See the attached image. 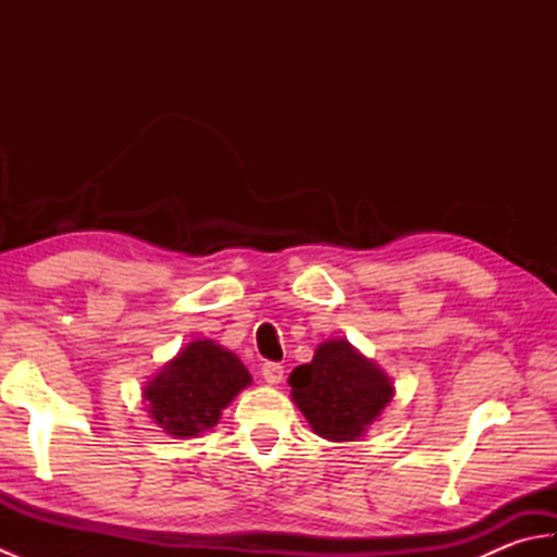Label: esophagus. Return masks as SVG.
Returning a JSON list of instances; mask_svg holds the SVG:
<instances>
[{"mask_svg":"<svg viewBox=\"0 0 557 557\" xmlns=\"http://www.w3.org/2000/svg\"><path fill=\"white\" fill-rule=\"evenodd\" d=\"M260 373H263V377L268 383H282V377H285V366L277 363V361H265L263 366H260Z\"/></svg>","mask_w":557,"mask_h":557,"instance_id":"esophagus-1","label":"esophagus"}]
</instances>
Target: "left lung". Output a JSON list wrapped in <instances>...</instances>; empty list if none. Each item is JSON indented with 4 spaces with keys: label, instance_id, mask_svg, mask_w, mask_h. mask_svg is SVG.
Listing matches in <instances>:
<instances>
[{
    "label": "left lung",
    "instance_id": "left-lung-1",
    "mask_svg": "<svg viewBox=\"0 0 557 557\" xmlns=\"http://www.w3.org/2000/svg\"><path fill=\"white\" fill-rule=\"evenodd\" d=\"M292 399L311 429L333 441H354L393 399V383L345 339L325 342L311 363L289 375Z\"/></svg>",
    "mask_w": 557,
    "mask_h": 557
}]
</instances>
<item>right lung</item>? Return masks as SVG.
<instances>
[{
    "label": "right lung",
    "mask_w": 557,
    "mask_h": 557,
    "mask_svg": "<svg viewBox=\"0 0 557 557\" xmlns=\"http://www.w3.org/2000/svg\"><path fill=\"white\" fill-rule=\"evenodd\" d=\"M251 383V373L215 342H191L150 381V413L172 435H198L218 423L222 409Z\"/></svg>",
    "instance_id": "obj_1"
}]
</instances>
